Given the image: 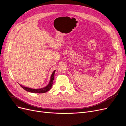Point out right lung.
I'll return each instance as SVG.
<instances>
[{
    "instance_id": "obj_1",
    "label": "right lung",
    "mask_w": 126,
    "mask_h": 126,
    "mask_svg": "<svg viewBox=\"0 0 126 126\" xmlns=\"http://www.w3.org/2000/svg\"><path fill=\"white\" fill-rule=\"evenodd\" d=\"M55 71H56V70L53 71V72L52 73V74L51 76L49 83H48V84L46 87H43V88L39 89H33L29 88V87L24 86L20 84H19V85L21 87H22L23 89H24L25 90H26L27 92H31V93H45L48 92L51 88L52 85L53 83V79H54V73H55Z\"/></svg>"
}]
</instances>
